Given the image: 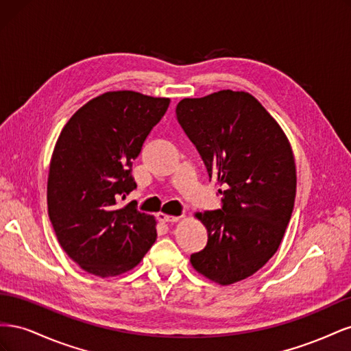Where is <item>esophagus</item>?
Masks as SVG:
<instances>
[{
	"instance_id": "34e87169",
	"label": "esophagus",
	"mask_w": 351,
	"mask_h": 351,
	"mask_svg": "<svg viewBox=\"0 0 351 351\" xmlns=\"http://www.w3.org/2000/svg\"><path fill=\"white\" fill-rule=\"evenodd\" d=\"M158 219L161 222H177L180 221V217H174V215H167L164 212H159L158 214Z\"/></svg>"
}]
</instances>
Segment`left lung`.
I'll return each instance as SVG.
<instances>
[{
  "instance_id": "obj_1",
  "label": "left lung",
  "mask_w": 351,
  "mask_h": 351,
  "mask_svg": "<svg viewBox=\"0 0 351 351\" xmlns=\"http://www.w3.org/2000/svg\"><path fill=\"white\" fill-rule=\"evenodd\" d=\"M176 114L209 178L222 186V209L195 214L208 243L190 263L219 285L246 280L278 250L291 218L297 174L289 137L243 90L184 98Z\"/></svg>"
}]
</instances>
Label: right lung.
<instances>
[{
    "label": "right lung",
    "instance_id": "add662e5",
    "mask_svg": "<svg viewBox=\"0 0 351 351\" xmlns=\"http://www.w3.org/2000/svg\"><path fill=\"white\" fill-rule=\"evenodd\" d=\"M169 98L111 90L90 99L62 127L49 162L48 215L70 259L101 278L141 263L156 240V219L133 202L132 165Z\"/></svg>",
    "mask_w": 351,
    "mask_h": 351
}]
</instances>
